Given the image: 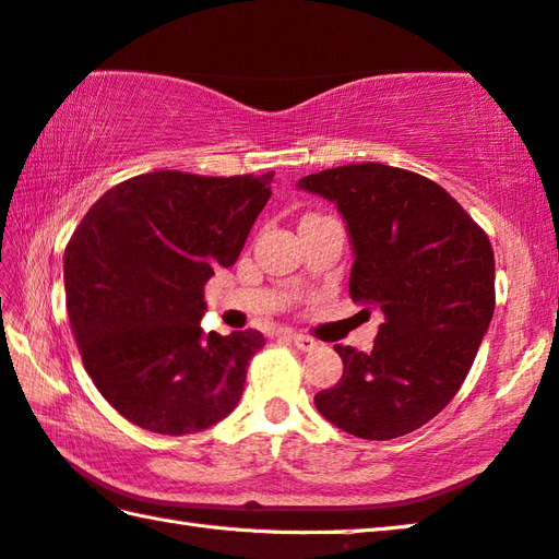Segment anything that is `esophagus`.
I'll return each instance as SVG.
<instances>
[{"label": "esophagus", "mask_w": 559, "mask_h": 559, "mask_svg": "<svg viewBox=\"0 0 559 559\" xmlns=\"http://www.w3.org/2000/svg\"><path fill=\"white\" fill-rule=\"evenodd\" d=\"M290 340L302 352H310V349L318 347V340H312L310 334H302V332H290Z\"/></svg>", "instance_id": "34e87169"}]
</instances>
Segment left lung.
<instances>
[{
  "instance_id": "1",
  "label": "left lung",
  "mask_w": 559,
  "mask_h": 559,
  "mask_svg": "<svg viewBox=\"0 0 559 559\" xmlns=\"http://www.w3.org/2000/svg\"><path fill=\"white\" fill-rule=\"evenodd\" d=\"M337 205L354 251L352 300L383 314L371 352L334 344L337 385L314 395L324 420L393 440L432 420L469 373L493 318V249L438 182L383 164L298 180Z\"/></svg>"
}]
</instances>
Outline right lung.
<instances>
[{"instance_id": "obj_1", "label": "right lung", "mask_w": 559, "mask_h": 559, "mask_svg": "<svg viewBox=\"0 0 559 559\" xmlns=\"http://www.w3.org/2000/svg\"><path fill=\"white\" fill-rule=\"evenodd\" d=\"M271 180L154 170L107 190L70 237V328L90 379L129 423L188 435L237 408L263 334L202 332V288L239 259Z\"/></svg>"}]
</instances>
